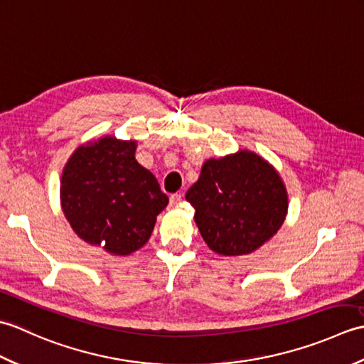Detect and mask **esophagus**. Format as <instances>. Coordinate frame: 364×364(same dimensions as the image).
Returning a JSON list of instances; mask_svg holds the SVG:
<instances>
[{
    "label": "esophagus",
    "instance_id": "34e87169",
    "mask_svg": "<svg viewBox=\"0 0 364 364\" xmlns=\"http://www.w3.org/2000/svg\"><path fill=\"white\" fill-rule=\"evenodd\" d=\"M181 198H183L181 194H172V196H170V205H172V206L178 205L181 202Z\"/></svg>",
    "mask_w": 364,
    "mask_h": 364
}]
</instances>
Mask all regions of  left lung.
I'll return each instance as SVG.
<instances>
[{
	"instance_id": "obj_1",
	"label": "left lung",
	"mask_w": 364,
	"mask_h": 364,
	"mask_svg": "<svg viewBox=\"0 0 364 364\" xmlns=\"http://www.w3.org/2000/svg\"><path fill=\"white\" fill-rule=\"evenodd\" d=\"M186 200L194 206L203 241L225 257L258 249L277 233L288 211L280 176L252 151L206 161Z\"/></svg>"
}]
</instances>
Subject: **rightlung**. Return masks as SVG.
Wrapping results in <instances>:
<instances>
[{
  "label": "right lung",
  "instance_id": "1",
  "mask_svg": "<svg viewBox=\"0 0 364 364\" xmlns=\"http://www.w3.org/2000/svg\"><path fill=\"white\" fill-rule=\"evenodd\" d=\"M136 142L103 137L80 146L60 180V202L75 233L114 255L149 241L168 203L154 175L134 158Z\"/></svg>",
  "mask_w": 364,
  "mask_h": 364
}]
</instances>
